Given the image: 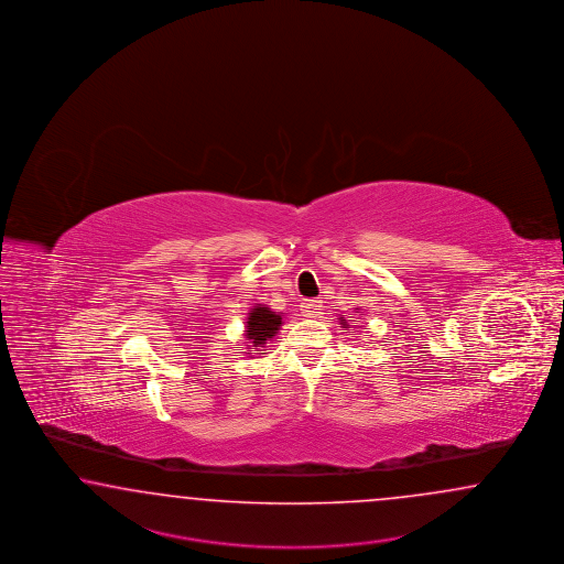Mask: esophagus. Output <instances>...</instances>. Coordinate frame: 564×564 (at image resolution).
I'll return each instance as SVG.
<instances>
[{
    "mask_svg": "<svg viewBox=\"0 0 564 564\" xmlns=\"http://www.w3.org/2000/svg\"><path fill=\"white\" fill-rule=\"evenodd\" d=\"M322 300H307L302 305V312H304L305 318H318L322 314Z\"/></svg>",
    "mask_w": 564,
    "mask_h": 564,
    "instance_id": "obj_1",
    "label": "esophagus"
}]
</instances>
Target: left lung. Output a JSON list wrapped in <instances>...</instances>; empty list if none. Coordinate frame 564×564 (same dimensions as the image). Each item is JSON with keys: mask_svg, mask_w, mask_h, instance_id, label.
I'll list each match as a JSON object with an SVG mask.
<instances>
[{"mask_svg": "<svg viewBox=\"0 0 564 564\" xmlns=\"http://www.w3.org/2000/svg\"><path fill=\"white\" fill-rule=\"evenodd\" d=\"M340 324H343V328H345V326H349V324H347V322L343 321V318H340Z\"/></svg>", "mask_w": 564, "mask_h": 564, "instance_id": "1", "label": "left lung"}]
</instances>
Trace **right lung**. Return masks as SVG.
I'll return each instance as SVG.
<instances>
[{
    "instance_id": "right-lung-1",
    "label": "right lung",
    "mask_w": 564,
    "mask_h": 564,
    "mask_svg": "<svg viewBox=\"0 0 564 564\" xmlns=\"http://www.w3.org/2000/svg\"><path fill=\"white\" fill-rule=\"evenodd\" d=\"M281 324H283L281 314H276L267 305H254L248 314L246 330H243L246 333L243 336L248 340V349L257 350L259 347H264L267 340H271L279 333ZM248 355H252V352H248Z\"/></svg>"
}]
</instances>
